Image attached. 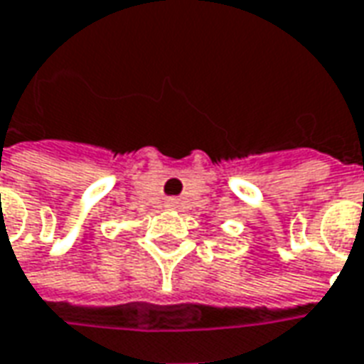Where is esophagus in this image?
<instances>
[{
    "instance_id": "esophagus-1",
    "label": "esophagus",
    "mask_w": 364,
    "mask_h": 364,
    "mask_svg": "<svg viewBox=\"0 0 364 364\" xmlns=\"http://www.w3.org/2000/svg\"><path fill=\"white\" fill-rule=\"evenodd\" d=\"M166 205H168V208H178L180 202H178L176 198H168V200H166Z\"/></svg>"
}]
</instances>
